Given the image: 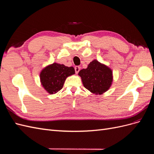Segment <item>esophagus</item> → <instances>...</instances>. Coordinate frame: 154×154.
Instances as JSON below:
<instances>
[{"instance_id":"obj_1","label":"esophagus","mask_w":154,"mask_h":154,"mask_svg":"<svg viewBox=\"0 0 154 154\" xmlns=\"http://www.w3.org/2000/svg\"><path fill=\"white\" fill-rule=\"evenodd\" d=\"M74 70H75L76 74H78V72L80 71V67H79V66H75V67H74Z\"/></svg>"}]
</instances>
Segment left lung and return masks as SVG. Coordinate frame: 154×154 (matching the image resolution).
Returning <instances> with one entry per match:
<instances>
[{
  "label": "left lung",
  "instance_id": "8db88e82",
  "mask_svg": "<svg viewBox=\"0 0 154 154\" xmlns=\"http://www.w3.org/2000/svg\"><path fill=\"white\" fill-rule=\"evenodd\" d=\"M83 86L93 94H101L106 92L112 82V72L108 67L94 60L78 73Z\"/></svg>",
  "mask_w": 154,
  "mask_h": 154
}]
</instances>
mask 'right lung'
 <instances>
[{
	"instance_id": "1",
	"label": "right lung",
	"mask_w": 154,
	"mask_h": 154,
	"mask_svg": "<svg viewBox=\"0 0 154 154\" xmlns=\"http://www.w3.org/2000/svg\"><path fill=\"white\" fill-rule=\"evenodd\" d=\"M75 73L72 67L54 63L44 68L40 72L42 85L49 94L57 93L62 88L66 79Z\"/></svg>"
}]
</instances>
